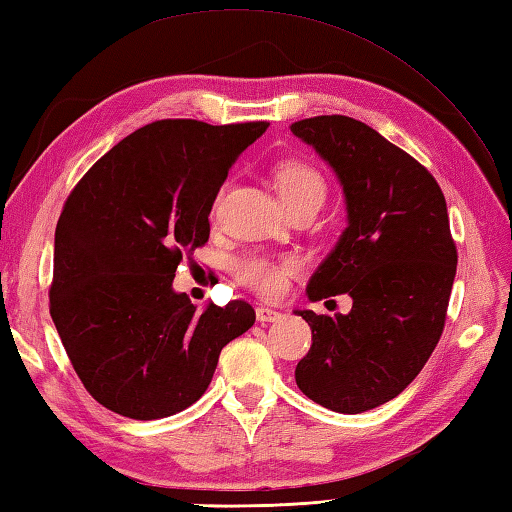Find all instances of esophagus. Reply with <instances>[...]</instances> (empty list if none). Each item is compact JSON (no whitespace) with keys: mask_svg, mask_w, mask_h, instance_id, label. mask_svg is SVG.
Here are the masks:
<instances>
[{"mask_svg":"<svg viewBox=\"0 0 512 512\" xmlns=\"http://www.w3.org/2000/svg\"><path fill=\"white\" fill-rule=\"evenodd\" d=\"M255 315H257V322H277L279 317H282V313H279V310H273V308H268V306H259L257 310H255Z\"/></svg>","mask_w":512,"mask_h":512,"instance_id":"obj_1","label":"esophagus"}]
</instances>
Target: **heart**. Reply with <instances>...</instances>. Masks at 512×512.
I'll return each mask as SVG.
<instances>
[{"label":"heart","mask_w":512,"mask_h":512,"mask_svg":"<svg viewBox=\"0 0 512 512\" xmlns=\"http://www.w3.org/2000/svg\"><path fill=\"white\" fill-rule=\"evenodd\" d=\"M277 188L284 204L295 202L299 197H322L324 199V179L315 168L299 162H288L277 168ZM297 273L295 259H270L262 255H250L239 259L235 264V277L239 284L255 290L257 295L275 299L284 295L288 279Z\"/></svg>","instance_id":"b5f03b06"}]
</instances>
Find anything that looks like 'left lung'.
I'll use <instances>...</instances> for the list:
<instances>
[{
    "label": "left lung",
    "instance_id": "1",
    "mask_svg": "<svg viewBox=\"0 0 512 512\" xmlns=\"http://www.w3.org/2000/svg\"><path fill=\"white\" fill-rule=\"evenodd\" d=\"M290 130L333 168L348 222L306 295L353 299L348 315L295 310L313 330L295 382L319 406L357 415L402 393L442 337L457 270L446 199L422 164L353 117Z\"/></svg>",
    "mask_w": 512,
    "mask_h": 512
}]
</instances>
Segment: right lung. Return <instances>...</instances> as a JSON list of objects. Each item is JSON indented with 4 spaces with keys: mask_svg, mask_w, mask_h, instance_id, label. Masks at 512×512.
<instances>
[{
    "mask_svg": "<svg viewBox=\"0 0 512 512\" xmlns=\"http://www.w3.org/2000/svg\"><path fill=\"white\" fill-rule=\"evenodd\" d=\"M266 122L162 119L113 146L66 199L55 230L50 317L99 404L162 419L195 404L222 348L255 324L235 299L202 313L173 288L235 159Z\"/></svg>",
    "mask_w": 512,
    "mask_h": 512,
    "instance_id": "right-lung-1",
    "label": "right lung"
}]
</instances>
